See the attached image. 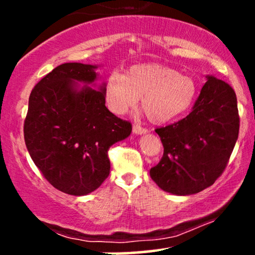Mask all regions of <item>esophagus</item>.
I'll use <instances>...</instances> for the list:
<instances>
[{
  "mask_svg": "<svg viewBox=\"0 0 255 255\" xmlns=\"http://www.w3.org/2000/svg\"><path fill=\"white\" fill-rule=\"evenodd\" d=\"M146 131H147V129H146V128H144V127H141V126H139V125H134L133 126V133L145 134Z\"/></svg>",
  "mask_w": 255,
  "mask_h": 255,
  "instance_id": "obj_1",
  "label": "esophagus"
}]
</instances>
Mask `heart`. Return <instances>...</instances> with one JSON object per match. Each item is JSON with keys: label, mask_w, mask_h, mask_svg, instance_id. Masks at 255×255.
<instances>
[{"label": "heart", "mask_w": 255, "mask_h": 255, "mask_svg": "<svg viewBox=\"0 0 255 255\" xmlns=\"http://www.w3.org/2000/svg\"><path fill=\"white\" fill-rule=\"evenodd\" d=\"M105 101L116 115H124L141 99V108L153 124H165L186 113L197 96V84L188 75L160 64H136L125 75L114 73L105 83Z\"/></svg>", "instance_id": "obj_1"}]
</instances>
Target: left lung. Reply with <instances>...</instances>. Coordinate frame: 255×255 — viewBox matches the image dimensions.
<instances>
[{
  "label": "left lung",
  "instance_id": "1",
  "mask_svg": "<svg viewBox=\"0 0 255 255\" xmlns=\"http://www.w3.org/2000/svg\"><path fill=\"white\" fill-rule=\"evenodd\" d=\"M235 91L207 77L186 118L157 128L164 152L150 176L163 191L189 195L212 186L227 168L239 136Z\"/></svg>",
  "mask_w": 255,
  "mask_h": 255
}]
</instances>
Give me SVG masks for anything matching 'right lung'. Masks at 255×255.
Listing matches in <instances>:
<instances>
[{
	"label": "right lung",
	"instance_id": "1",
	"mask_svg": "<svg viewBox=\"0 0 255 255\" xmlns=\"http://www.w3.org/2000/svg\"><path fill=\"white\" fill-rule=\"evenodd\" d=\"M92 64L63 63L32 90L24 122L25 144L43 176L58 191L86 195L109 176L108 151L130 134L131 124L105 107V87L92 84Z\"/></svg>",
	"mask_w": 255,
	"mask_h": 255
}]
</instances>
